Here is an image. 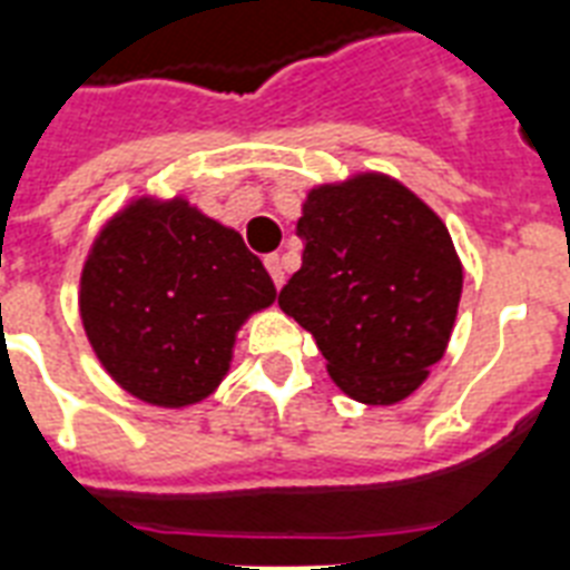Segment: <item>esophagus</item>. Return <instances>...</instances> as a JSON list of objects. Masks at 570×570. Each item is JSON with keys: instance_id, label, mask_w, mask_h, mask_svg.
I'll list each match as a JSON object with an SVG mask.
<instances>
[{"instance_id": "34e87169", "label": "esophagus", "mask_w": 570, "mask_h": 570, "mask_svg": "<svg viewBox=\"0 0 570 570\" xmlns=\"http://www.w3.org/2000/svg\"><path fill=\"white\" fill-rule=\"evenodd\" d=\"M266 268H268V275H272V281H275V286H284V263H281L277 254H268Z\"/></svg>"}]
</instances>
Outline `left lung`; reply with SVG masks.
<instances>
[{
  "label": "left lung",
  "mask_w": 570,
  "mask_h": 570,
  "mask_svg": "<svg viewBox=\"0 0 570 570\" xmlns=\"http://www.w3.org/2000/svg\"><path fill=\"white\" fill-rule=\"evenodd\" d=\"M302 268L277 304L364 405L414 393L446 352L461 302V259L434 209L387 174H355L307 191Z\"/></svg>",
  "instance_id": "8db88e82"
}]
</instances>
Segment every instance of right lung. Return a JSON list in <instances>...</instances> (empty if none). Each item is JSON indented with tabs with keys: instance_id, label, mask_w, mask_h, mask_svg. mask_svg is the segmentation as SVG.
<instances>
[{
	"instance_id": "right-lung-1",
	"label": "right lung",
	"mask_w": 570,
	"mask_h": 570,
	"mask_svg": "<svg viewBox=\"0 0 570 570\" xmlns=\"http://www.w3.org/2000/svg\"><path fill=\"white\" fill-rule=\"evenodd\" d=\"M277 298L233 227L186 197H136L97 233L79 316L102 370L147 405L186 407L230 370L236 331Z\"/></svg>"
}]
</instances>
